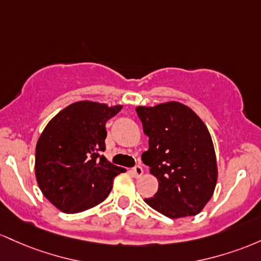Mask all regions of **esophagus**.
Masks as SVG:
<instances>
[{
  "label": "esophagus",
  "instance_id": "34e87169",
  "mask_svg": "<svg viewBox=\"0 0 261 261\" xmlns=\"http://www.w3.org/2000/svg\"><path fill=\"white\" fill-rule=\"evenodd\" d=\"M132 172H133V175L136 177H140L143 175V172H144V170L140 165H136L133 169H132Z\"/></svg>",
  "mask_w": 261,
  "mask_h": 261
}]
</instances>
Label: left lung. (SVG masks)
Segmentation results:
<instances>
[{
    "mask_svg": "<svg viewBox=\"0 0 261 261\" xmlns=\"http://www.w3.org/2000/svg\"><path fill=\"white\" fill-rule=\"evenodd\" d=\"M149 149L142 160L159 181L151 208L169 218L195 216L212 197L217 184V162L206 124L180 102L136 108Z\"/></svg>",
    "mask_w": 261,
    "mask_h": 261,
    "instance_id": "1",
    "label": "left lung"
}]
</instances>
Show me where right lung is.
Wrapping results in <instances>:
<instances>
[{
    "mask_svg": "<svg viewBox=\"0 0 261 261\" xmlns=\"http://www.w3.org/2000/svg\"><path fill=\"white\" fill-rule=\"evenodd\" d=\"M122 106L80 101L60 111L44 128L36 148V177L40 191L57 208L79 213L97 206L124 169L111 164L106 122Z\"/></svg>",
    "mask_w": 261,
    "mask_h": 261,
    "instance_id": "add662e5",
    "label": "right lung"
}]
</instances>
